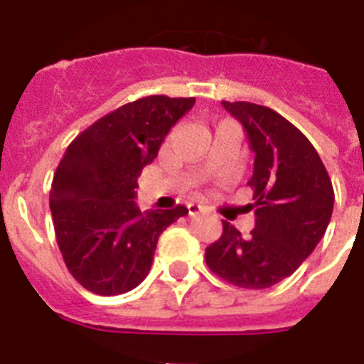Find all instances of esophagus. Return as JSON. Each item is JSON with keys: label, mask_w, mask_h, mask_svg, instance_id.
<instances>
[{"label": "esophagus", "mask_w": 364, "mask_h": 364, "mask_svg": "<svg viewBox=\"0 0 364 364\" xmlns=\"http://www.w3.org/2000/svg\"><path fill=\"white\" fill-rule=\"evenodd\" d=\"M202 211H204V205H200V204H188V213L191 215H198V213H202Z\"/></svg>", "instance_id": "obj_1"}]
</instances>
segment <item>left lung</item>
I'll return each instance as SVG.
<instances>
[{"mask_svg":"<svg viewBox=\"0 0 364 364\" xmlns=\"http://www.w3.org/2000/svg\"><path fill=\"white\" fill-rule=\"evenodd\" d=\"M242 124L255 153V228L250 237L222 220L220 239L205 247V264L247 290L277 284L304 262L323 239L333 211L326 167L301 131L264 105L222 102Z\"/></svg>","mask_w":364,"mask_h":364,"instance_id":"1","label":"left lung"}]
</instances>
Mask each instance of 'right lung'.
<instances>
[{"instance_id": "obj_1", "label": "right lung", "mask_w": 364, "mask_h": 364, "mask_svg": "<svg viewBox=\"0 0 364 364\" xmlns=\"http://www.w3.org/2000/svg\"><path fill=\"white\" fill-rule=\"evenodd\" d=\"M195 98L156 95L87 127L54 173L50 213L67 269L96 295H120L149 273L159 237L188 208L140 211L136 178Z\"/></svg>"}]
</instances>
